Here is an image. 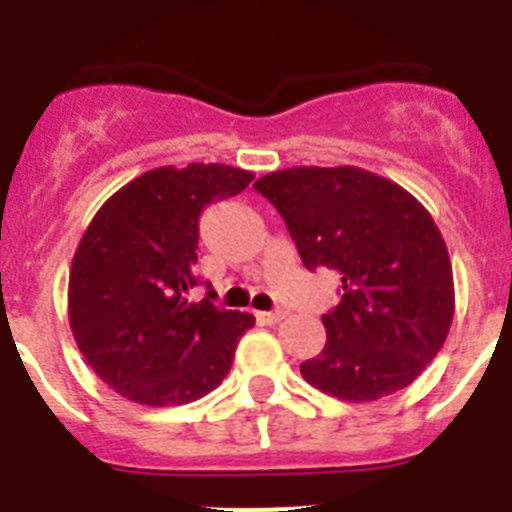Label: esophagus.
<instances>
[{"mask_svg":"<svg viewBox=\"0 0 512 512\" xmlns=\"http://www.w3.org/2000/svg\"><path fill=\"white\" fill-rule=\"evenodd\" d=\"M284 318V312L282 310H277V312H256V320H259V323H264V325H274V323H279V320Z\"/></svg>","mask_w":512,"mask_h":512,"instance_id":"34e87169","label":"esophagus"}]
</instances>
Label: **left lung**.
I'll list each match as a JSON object with an SVG mask.
<instances>
[{
	"label": "left lung",
	"instance_id": "1",
	"mask_svg": "<svg viewBox=\"0 0 512 512\" xmlns=\"http://www.w3.org/2000/svg\"><path fill=\"white\" fill-rule=\"evenodd\" d=\"M253 189L284 217L302 264L341 279V302L323 315L328 341L302 377L346 402L415 382L454 320L451 259L431 212L359 166H292Z\"/></svg>",
	"mask_w": 512,
	"mask_h": 512
}]
</instances>
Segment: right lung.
Wrapping results in <instances>:
<instances>
[{"mask_svg":"<svg viewBox=\"0 0 512 512\" xmlns=\"http://www.w3.org/2000/svg\"><path fill=\"white\" fill-rule=\"evenodd\" d=\"M251 171L158 166L117 189L81 235L69 274V323L87 364L148 408L200 400L223 382L256 318L189 302L200 212L243 192Z\"/></svg>","mask_w":512,"mask_h":512,"instance_id":"right-lung-1","label":"right lung"}]
</instances>
